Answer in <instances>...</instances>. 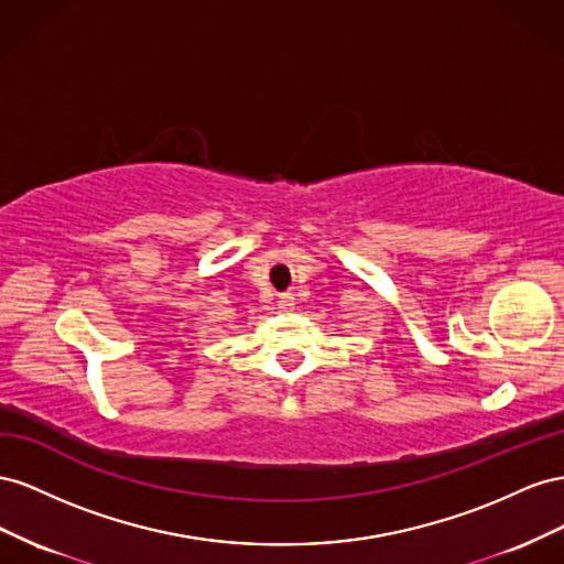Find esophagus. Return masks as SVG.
<instances>
[{"mask_svg": "<svg viewBox=\"0 0 564 564\" xmlns=\"http://www.w3.org/2000/svg\"><path fill=\"white\" fill-rule=\"evenodd\" d=\"M279 310L281 312H293L295 310V295L293 293L279 295Z\"/></svg>", "mask_w": 564, "mask_h": 564, "instance_id": "1", "label": "esophagus"}]
</instances>
